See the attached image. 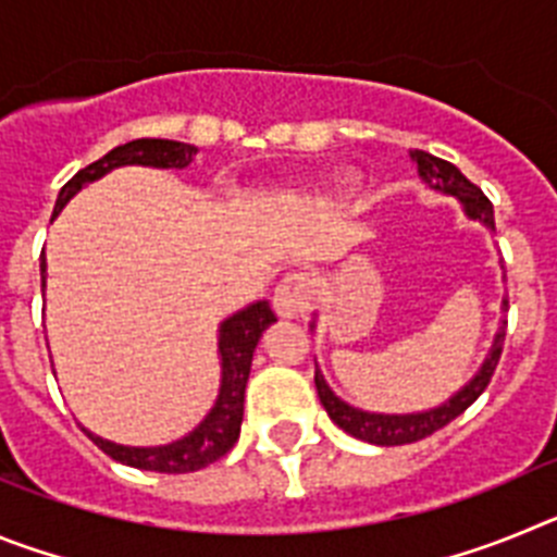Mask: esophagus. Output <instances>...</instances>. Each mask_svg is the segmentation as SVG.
Returning <instances> with one entry per match:
<instances>
[{
	"mask_svg": "<svg viewBox=\"0 0 557 557\" xmlns=\"http://www.w3.org/2000/svg\"><path fill=\"white\" fill-rule=\"evenodd\" d=\"M312 301V278L309 273H289L284 275L273 293V307L282 318H298L309 309Z\"/></svg>",
	"mask_w": 557,
	"mask_h": 557,
	"instance_id": "34e87169",
	"label": "esophagus"
}]
</instances>
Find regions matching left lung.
<instances>
[{
	"instance_id": "8db88e82",
	"label": "left lung",
	"mask_w": 557,
	"mask_h": 557,
	"mask_svg": "<svg viewBox=\"0 0 557 557\" xmlns=\"http://www.w3.org/2000/svg\"><path fill=\"white\" fill-rule=\"evenodd\" d=\"M412 159L418 161V172H421V178H424L432 189L446 191V195L460 198V203L466 206V214H469L471 220H480V223L488 225L491 231H496L494 206H491V200L485 198L480 186L471 184V181L466 178L455 164L437 159V156H430V152L424 150L412 152ZM505 307H508V301H505ZM505 326H508V321L502 323L499 334H496L494 339V348H491L482 371L476 373V376L471 379L469 385L462 387L455 398H449V401H446L444 407H437V410L416 412V416H379V412L354 410L351 405L339 401V398L329 391L321 371H314V387H318V396H321V405L326 407L329 418H332L339 430H346L348 435L376 446L416 444V441H421V437L432 435V432L437 430H444V426L449 424V421H455L460 412L469 410L476 398H480V393L488 387L491 376H494L496 366H499L502 346H505Z\"/></svg>"
}]
</instances>
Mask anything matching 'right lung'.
I'll return each mask as SVG.
<instances>
[{
    "mask_svg": "<svg viewBox=\"0 0 557 557\" xmlns=\"http://www.w3.org/2000/svg\"><path fill=\"white\" fill-rule=\"evenodd\" d=\"M198 152L195 145H184V141L172 139H133L127 145L113 147L106 152L100 161L83 166L75 178L66 181L55 200V218L58 211L66 206V200L81 189L88 181L100 178L108 170L122 164H145V166H186L191 156ZM41 282H44V259H41ZM275 321V312L270 309L268 301H259L253 307L236 312L234 318L223 323L220 329V357H223V385H220V398L214 410L206 416L203 424L198 430L186 435L184 441H175L170 446H156V449H133V446H116L111 441L86 432L108 457L113 460L133 466L141 471H159V474H186V471H198L211 466L214 460L231 451V446L239 437V426H243V410H245V385H248L250 359H253V348L262 337L264 329Z\"/></svg>",
    "mask_w": 557,
    "mask_h": 557,
    "instance_id": "right-lung-1",
    "label": "right lung"
}]
</instances>
